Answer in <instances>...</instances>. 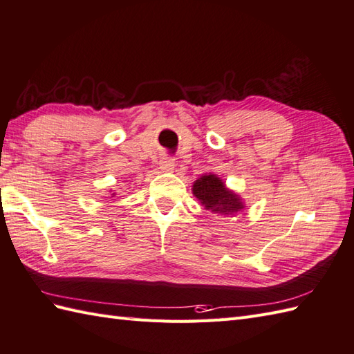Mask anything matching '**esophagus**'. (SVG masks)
I'll use <instances>...</instances> for the list:
<instances>
[{"label":"esophagus","instance_id":"esophagus-1","mask_svg":"<svg viewBox=\"0 0 354 354\" xmlns=\"http://www.w3.org/2000/svg\"><path fill=\"white\" fill-rule=\"evenodd\" d=\"M159 167L162 171H172L176 167V160L172 158H162L159 162Z\"/></svg>","mask_w":354,"mask_h":354}]
</instances>
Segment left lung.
Masks as SVG:
<instances>
[{
  "mask_svg": "<svg viewBox=\"0 0 354 354\" xmlns=\"http://www.w3.org/2000/svg\"><path fill=\"white\" fill-rule=\"evenodd\" d=\"M192 194L204 205L205 210L223 214V216H236L245 209L243 198L231 191L222 182V178L213 172L203 174L192 185Z\"/></svg>",
  "mask_w": 354,
  "mask_h": 354,
  "instance_id": "left-lung-1",
  "label": "left lung"
}]
</instances>
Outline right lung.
Returning a JSON list of instances; mask_svg holds the SVG:
<instances>
[{"instance_id": "right-lung-1", "label": "right lung", "mask_w": 354, "mask_h": 354, "mask_svg": "<svg viewBox=\"0 0 354 354\" xmlns=\"http://www.w3.org/2000/svg\"><path fill=\"white\" fill-rule=\"evenodd\" d=\"M109 192H112V191H109ZM114 195H115V192H112V194H111V196H114Z\"/></svg>"}]
</instances>
